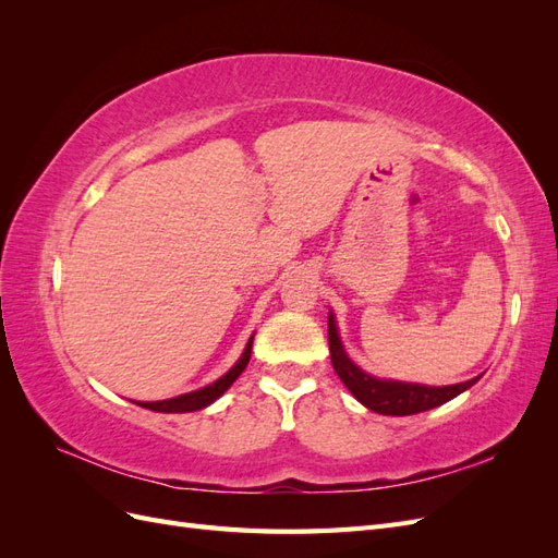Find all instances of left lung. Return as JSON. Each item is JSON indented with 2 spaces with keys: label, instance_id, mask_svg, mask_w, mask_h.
<instances>
[{
  "label": "left lung",
  "instance_id": "obj_1",
  "mask_svg": "<svg viewBox=\"0 0 558 558\" xmlns=\"http://www.w3.org/2000/svg\"><path fill=\"white\" fill-rule=\"evenodd\" d=\"M328 347H330V361L337 377L349 388L359 402H363L367 410L388 416H408L418 414L440 404L449 402L465 388H470L480 377L468 379L451 386H421V384H402L391 379H377L365 375L359 365H353L342 349L340 335L335 328L332 314L328 316Z\"/></svg>",
  "mask_w": 558,
  "mask_h": 558
}]
</instances>
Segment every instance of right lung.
Here are the masks:
<instances>
[{
    "instance_id": "add662e5",
    "label": "right lung",
    "mask_w": 558,
    "mask_h": 558,
    "mask_svg": "<svg viewBox=\"0 0 558 558\" xmlns=\"http://www.w3.org/2000/svg\"><path fill=\"white\" fill-rule=\"evenodd\" d=\"M251 347H253V337L248 340L238 365H234L230 373H226L221 379H216L214 384L199 388V391L185 393V396H179V398H170V400H160V402H137V404H142V408H146V410L165 412V414H181V412H195V410L207 408V404H211L216 398H221L232 386V381L244 373V367L248 365V359H251Z\"/></svg>"
}]
</instances>
